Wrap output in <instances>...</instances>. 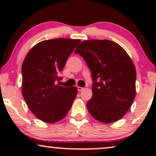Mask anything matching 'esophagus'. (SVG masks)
I'll return each mask as SVG.
<instances>
[{"label": "esophagus", "instance_id": "obj_1", "mask_svg": "<svg viewBox=\"0 0 156 156\" xmlns=\"http://www.w3.org/2000/svg\"><path fill=\"white\" fill-rule=\"evenodd\" d=\"M84 88H83V87H77V89L79 91H82L83 89H84Z\"/></svg>", "mask_w": 156, "mask_h": 156}]
</instances>
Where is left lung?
<instances>
[{"mask_svg": "<svg viewBox=\"0 0 156 156\" xmlns=\"http://www.w3.org/2000/svg\"><path fill=\"white\" fill-rule=\"evenodd\" d=\"M91 72L92 97L87 103L90 114L104 123L115 122L129 110L136 97V71L122 47L108 40L81 42L74 50Z\"/></svg>", "mask_w": 156, "mask_h": 156, "instance_id": "8db88e82", "label": "left lung"}]
</instances>
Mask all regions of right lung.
<instances>
[{
  "label": "right lung",
  "mask_w": 156,
  "mask_h": 156,
  "mask_svg": "<svg viewBox=\"0 0 156 156\" xmlns=\"http://www.w3.org/2000/svg\"><path fill=\"white\" fill-rule=\"evenodd\" d=\"M80 40H43L30 49L22 65V92L30 110L45 123L65 118L77 94V88L59 86L60 73Z\"/></svg>",
  "instance_id": "add662e5"
}]
</instances>
